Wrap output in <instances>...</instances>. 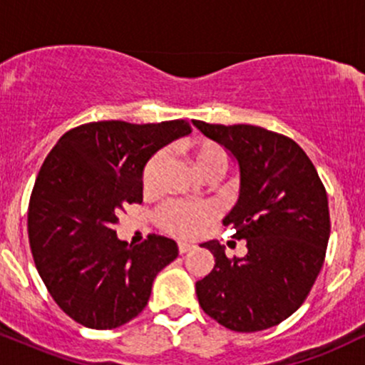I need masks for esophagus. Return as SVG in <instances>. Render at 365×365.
<instances>
[{"mask_svg":"<svg viewBox=\"0 0 365 365\" xmlns=\"http://www.w3.org/2000/svg\"><path fill=\"white\" fill-rule=\"evenodd\" d=\"M192 249H194V245H192V244H187V242H178V252L180 254L190 252Z\"/></svg>","mask_w":365,"mask_h":365,"instance_id":"1","label":"esophagus"}]
</instances>
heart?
Instances as JSON below:
<instances>
[{"label":"heart","instance_id":"b5f03b06","mask_svg":"<svg viewBox=\"0 0 365 365\" xmlns=\"http://www.w3.org/2000/svg\"><path fill=\"white\" fill-rule=\"evenodd\" d=\"M192 158L197 170L204 175V177H221L230 165V154L223 145L216 144L212 140L200 139L195 140L190 145ZM166 165V153L159 150V153L150 156L145 163L144 171H142V183L145 188H154L159 183L163 170ZM215 217V211L204 204L194 202H168L165 204L158 212L159 225L163 230L177 237L192 238L197 237L209 221Z\"/></svg>","mask_w":365,"mask_h":365}]
</instances>
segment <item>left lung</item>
Returning a JSON list of instances; mask_svg holds the SVG:
<instances>
[{"mask_svg":"<svg viewBox=\"0 0 365 365\" xmlns=\"http://www.w3.org/2000/svg\"><path fill=\"white\" fill-rule=\"evenodd\" d=\"M194 125L237 159L240 190L223 225L247 242V254L233 259L220 242L200 245L215 255V267L195 283L197 299L232 331L273 328L304 304L324 262L331 232L326 188L304 149L282 133L254 125Z\"/></svg>","mask_w":365,"mask_h":365,"instance_id":"1","label":"left lung"}]
</instances>
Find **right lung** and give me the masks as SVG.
<instances>
[{"label": "right lung", "instance_id": "right-lung-1", "mask_svg": "<svg viewBox=\"0 0 365 365\" xmlns=\"http://www.w3.org/2000/svg\"><path fill=\"white\" fill-rule=\"evenodd\" d=\"M190 133L185 120L92 121L65 133L44 159L29 202V244L39 276L66 316L113 329L144 311L153 282L178 255L175 240L116 237L127 204L142 202V171L156 150Z\"/></svg>", "mask_w": 365, "mask_h": 365}]
</instances>
